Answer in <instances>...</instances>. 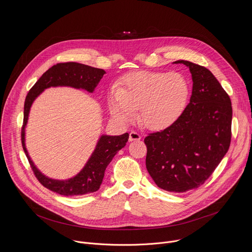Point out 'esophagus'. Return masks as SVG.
<instances>
[{"instance_id": "1", "label": "esophagus", "mask_w": 252, "mask_h": 252, "mask_svg": "<svg viewBox=\"0 0 252 252\" xmlns=\"http://www.w3.org/2000/svg\"><path fill=\"white\" fill-rule=\"evenodd\" d=\"M140 135L137 133V132H135V131H131L130 133H129V137H128V140L129 141H133V140H139L140 139Z\"/></svg>"}]
</instances>
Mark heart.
Segmentation results:
<instances>
[{
    "mask_svg": "<svg viewBox=\"0 0 252 252\" xmlns=\"http://www.w3.org/2000/svg\"><path fill=\"white\" fill-rule=\"evenodd\" d=\"M189 93V84L182 74L137 71L126 76L120 89L111 91L107 101L119 122L130 123L139 110L141 125L158 130L170 126L182 116Z\"/></svg>",
    "mask_w": 252,
    "mask_h": 252,
    "instance_id": "heart-1",
    "label": "heart"
}]
</instances>
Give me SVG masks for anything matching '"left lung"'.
I'll list each match as a JSON object with an SVG mask.
<instances>
[{"instance_id": "8db88e82", "label": "left lung", "mask_w": 252, "mask_h": 252, "mask_svg": "<svg viewBox=\"0 0 252 252\" xmlns=\"http://www.w3.org/2000/svg\"><path fill=\"white\" fill-rule=\"evenodd\" d=\"M189 68L192 93L178 120L145 138L147 169L156 185L186 192L204 184L227 153L231 139V100L204 66L175 61Z\"/></svg>"}]
</instances>
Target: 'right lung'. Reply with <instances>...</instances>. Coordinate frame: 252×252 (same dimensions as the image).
I'll return each instance as SVG.
<instances>
[{
	"mask_svg": "<svg viewBox=\"0 0 252 252\" xmlns=\"http://www.w3.org/2000/svg\"><path fill=\"white\" fill-rule=\"evenodd\" d=\"M105 74L101 68L93 67L79 63H62L50 67L30 90L24 105V125L22 128V145L32 169L39 182L48 189L65 196H78L96 191L104 176L106 166L117 153L125 148L128 133L121 135L101 134L94 151L85 166L75 176L67 179H54L42 173L34 165L26 148V126L32 102L46 89L69 87L94 93L99 81Z\"/></svg>",
	"mask_w": 252,
	"mask_h": 252,
	"instance_id": "obj_1",
	"label": "right lung"
}]
</instances>
